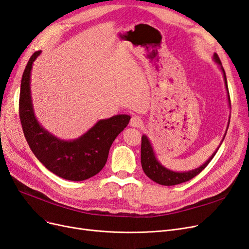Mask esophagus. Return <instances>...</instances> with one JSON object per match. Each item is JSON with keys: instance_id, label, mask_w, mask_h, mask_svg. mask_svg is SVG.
<instances>
[{"instance_id": "obj_1", "label": "esophagus", "mask_w": 249, "mask_h": 249, "mask_svg": "<svg viewBox=\"0 0 249 249\" xmlns=\"http://www.w3.org/2000/svg\"><path fill=\"white\" fill-rule=\"evenodd\" d=\"M130 125L132 127H141L142 125V120L140 116H132L130 119Z\"/></svg>"}]
</instances>
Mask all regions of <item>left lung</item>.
Segmentation results:
<instances>
[{
    "instance_id": "left-lung-1",
    "label": "left lung",
    "mask_w": 249,
    "mask_h": 249,
    "mask_svg": "<svg viewBox=\"0 0 249 249\" xmlns=\"http://www.w3.org/2000/svg\"><path fill=\"white\" fill-rule=\"evenodd\" d=\"M213 59L216 61V63L219 64L220 70H222L223 73H224V79H225V85L227 88V92H228V99H229V105L231 106V100H230V94H229V89H228V83H227V77H226V72L224 68L222 67V62H220V59L218 57V55L216 53H214L213 55ZM230 123V121H229ZM226 136V134H225ZM224 136V139H225ZM223 139V141H224ZM222 141V142H223ZM220 142V144H222ZM219 149V146L216 149V151L213 154V156L203 164L201 165L199 168H196L194 170H190L187 172H176L169 170L167 168H165L164 166L158 162L157 158H156L155 153L153 151L152 144L149 141L148 137L145 135L142 136V149H141V161H142V166L143 169V172L146 174V177L149 178H151L152 180H154L155 182L159 183V185H163V186H174V185H178V183L188 181L190 179H192L193 178H195L196 176L203 170L207 165L209 164V162L213 160V158L214 157V155L216 154L217 150Z\"/></svg>"
}]
</instances>
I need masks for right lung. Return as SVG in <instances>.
<instances>
[{
  "mask_svg": "<svg viewBox=\"0 0 249 249\" xmlns=\"http://www.w3.org/2000/svg\"><path fill=\"white\" fill-rule=\"evenodd\" d=\"M40 54L41 51H36L32 55L21 79L19 118L24 136L36 157L48 170L68 180H85L104 168L110 145L129 123L130 116L100 120L75 141H61L46 131L35 117L30 87L33 62Z\"/></svg>",
  "mask_w": 249,
  "mask_h": 249,
  "instance_id": "obj_1",
  "label": "right lung"
}]
</instances>
